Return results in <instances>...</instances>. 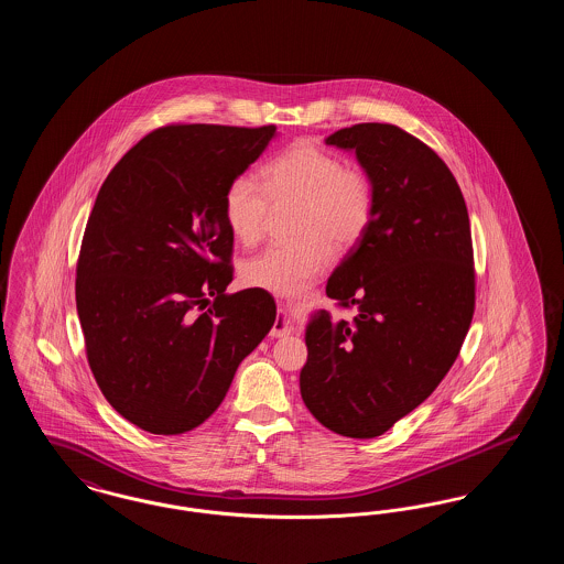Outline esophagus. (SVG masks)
I'll list each match as a JSON object with an SVG mask.
<instances>
[{
    "mask_svg": "<svg viewBox=\"0 0 564 564\" xmlns=\"http://www.w3.org/2000/svg\"><path fill=\"white\" fill-rule=\"evenodd\" d=\"M281 302V308H279V315H276V319H274V325H272V332H270V336L272 338H283V336H290L292 334V319H290V315H288V311H285V304H283V300H279Z\"/></svg>",
    "mask_w": 564,
    "mask_h": 564,
    "instance_id": "1",
    "label": "esophagus"
}]
</instances>
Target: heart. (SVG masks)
I'll return each mask as SVG.
<instances>
[{
  "instance_id": "obj_1",
  "label": "heart",
  "mask_w": 564,
  "mask_h": 564,
  "mask_svg": "<svg viewBox=\"0 0 564 564\" xmlns=\"http://www.w3.org/2000/svg\"><path fill=\"white\" fill-rule=\"evenodd\" d=\"M270 200L302 205L297 232L304 237L270 245L247 260L242 281L272 294H297L332 262L329 240L350 247L366 235L375 217L376 189L366 169L345 164L311 143H297L262 169V184L251 175L230 182L224 217L239 241H260Z\"/></svg>"
}]
</instances>
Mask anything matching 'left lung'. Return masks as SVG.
<instances>
[{
	"instance_id": "8db88e82",
	"label": "left lung",
	"mask_w": 564,
	"mask_h": 564,
	"mask_svg": "<svg viewBox=\"0 0 564 564\" xmlns=\"http://www.w3.org/2000/svg\"><path fill=\"white\" fill-rule=\"evenodd\" d=\"M325 143L355 152L376 207L325 288L355 317L311 315L300 393L323 427L368 440L425 402L455 364L476 304L469 215L446 162L400 127L364 122Z\"/></svg>"
}]
</instances>
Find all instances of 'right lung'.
<instances>
[{
    "label": "right lung",
    "mask_w": 564,
    "mask_h": 564,
    "mask_svg": "<svg viewBox=\"0 0 564 564\" xmlns=\"http://www.w3.org/2000/svg\"><path fill=\"white\" fill-rule=\"evenodd\" d=\"M276 127L171 124L111 169L82 239L76 306L88 366L111 408L139 430L205 423L242 359L276 319L260 288L226 294L232 180Z\"/></svg>",
    "instance_id": "obj_1"
}]
</instances>
